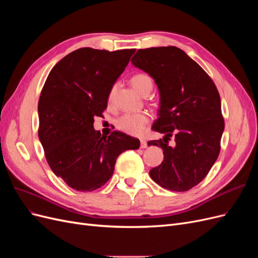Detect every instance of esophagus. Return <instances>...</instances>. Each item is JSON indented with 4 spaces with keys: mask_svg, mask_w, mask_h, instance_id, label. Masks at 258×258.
I'll return each instance as SVG.
<instances>
[{
    "mask_svg": "<svg viewBox=\"0 0 258 258\" xmlns=\"http://www.w3.org/2000/svg\"><path fill=\"white\" fill-rule=\"evenodd\" d=\"M140 146H141V148L147 147V142L145 141V140H141V144H140Z\"/></svg>",
    "mask_w": 258,
    "mask_h": 258,
    "instance_id": "esophagus-1",
    "label": "esophagus"
}]
</instances>
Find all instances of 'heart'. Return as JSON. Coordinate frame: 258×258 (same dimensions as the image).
<instances>
[{"instance_id": "b5f03b06", "label": "heart", "mask_w": 258, "mask_h": 258, "mask_svg": "<svg viewBox=\"0 0 258 258\" xmlns=\"http://www.w3.org/2000/svg\"><path fill=\"white\" fill-rule=\"evenodd\" d=\"M131 86L142 96H147L153 89V81L150 76L145 73H137L131 77ZM116 85H114L108 92L107 102L112 104L115 97ZM150 122V116L147 113L137 114H123L116 119V128L119 131L130 136L140 137L144 134L146 126Z\"/></svg>"}]
</instances>
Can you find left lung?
Masks as SVG:
<instances>
[{
  "label": "left lung",
  "mask_w": 258,
  "mask_h": 258,
  "mask_svg": "<svg viewBox=\"0 0 258 258\" xmlns=\"http://www.w3.org/2000/svg\"><path fill=\"white\" fill-rule=\"evenodd\" d=\"M131 63L153 77L160 93L152 129L166 137L148 145L162 148L163 161L150 175L166 189L188 190L208 175L221 152L220 93L205 70L175 46L139 49ZM172 136L174 148L168 146Z\"/></svg>",
  "instance_id": "obj_1"
}]
</instances>
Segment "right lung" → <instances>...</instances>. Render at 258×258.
I'll use <instances>...</instances> for the list:
<instances>
[{"instance_id": "right-lung-1", "label": "right lung", "mask_w": 258, "mask_h": 258, "mask_svg": "<svg viewBox=\"0 0 258 258\" xmlns=\"http://www.w3.org/2000/svg\"><path fill=\"white\" fill-rule=\"evenodd\" d=\"M136 49L89 47L69 53L52 68L38 100V138L52 172L79 191L102 187L118 156L140 141L119 131L101 137L96 116L107 107L108 92Z\"/></svg>"}]
</instances>
